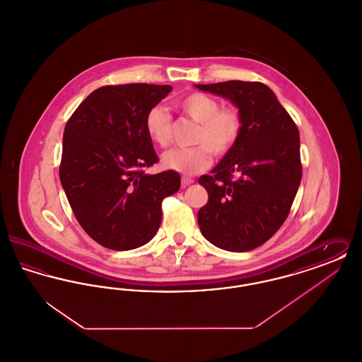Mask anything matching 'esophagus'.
<instances>
[{
	"mask_svg": "<svg viewBox=\"0 0 362 362\" xmlns=\"http://www.w3.org/2000/svg\"><path fill=\"white\" fill-rule=\"evenodd\" d=\"M192 183H194L192 179H189V177H182V187H183V189L189 187V185H192Z\"/></svg>",
	"mask_w": 362,
	"mask_h": 362,
	"instance_id": "1",
	"label": "esophagus"
}]
</instances>
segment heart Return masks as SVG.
<instances>
[{
  "mask_svg": "<svg viewBox=\"0 0 362 362\" xmlns=\"http://www.w3.org/2000/svg\"><path fill=\"white\" fill-rule=\"evenodd\" d=\"M176 107L198 127L191 148H173L161 156V164L167 170L183 175L202 173L211 164V153L218 157L228 155L238 144L243 130L240 111L233 105L221 107L220 102L204 92H191L177 100ZM145 132L160 148H167L173 141V117L160 107H152L145 115Z\"/></svg>",
  "mask_w": 362,
  "mask_h": 362,
  "instance_id": "1",
  "label": "heart"
}]
</instances>
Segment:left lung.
I'll return each mask as SVG.
<instances>
[{"mask_svg":"<svg viewBox=\"0 0 362 362\" xmlns=\"http://www.w3.org/2000/svg\"><path fill=\"white\" fill-rule=\"evenodd\" d=\"M195 86L230 100L243 118L235 148L198 180L209 195L198 211L199 229L221 250L251 251L269 240L291 211L303 175L298 129L262 83Z\"/></svg>","mask_w":362,"mask_h":362,"instance_id":"1","label":"left lung"}]
</instances>
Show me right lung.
I'll use <instances>...</instances> for the list:
<instances>
[{
    "mask_svg": "<svg viewBox=\"0 0 362 362\" xmlns=\"http://www.w3.org/2000/svg\"><path fill=\"white\" fill-rule=\"evenodd\" d=\"M171 90L152 84L102 86L65 126L59 179L77 221L105 248L127 251L152 240L163 199L180 189L175 171H144L158 161L145 115Z\"/></svg>",
    "mask_w": 362,
    "mask_h": 362,
    "instance_id": "obj_1",
    "label": "right lung"
}]
</instances>
